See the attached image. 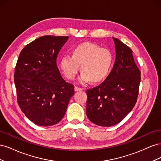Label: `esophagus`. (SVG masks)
Listing matches in <instances>:
<instances>
[{
	"mask_svg": "<svg viewBox=\"0 0 161 161\" xmlns=\"http://www.w3.org/2000/svg\"><path fill=\"white\" fill-rule=\"evenodd\" d=\"M82 89L80 88V87H78V86H75V91H82Z\"/></svg>",
	"mask_w": 161,
	"mask_h": 161,
	"instance_id": "obj_1",
	"label": "esophagus"
}]
</instances>
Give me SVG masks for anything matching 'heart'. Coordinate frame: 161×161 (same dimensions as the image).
<instances>
[{"instance_id": "heart-1", "label": "heart", "mask_w": 161, "mask_h": 161, "mask_svg": "<svg viewBox=\"0 0 161 161\" xmlns=\"http://www.w3.org/2000/svg\"><path fill=\"white\" fill-rule=\"evenodd\" d=\"M112 64L111 53L106 48L94 43H83L76 46L72 55L66 53L60 60V68L67 79H73L80 70L81 83L91 80L98 82L108 75Z\"/></svg>"}]
</instances>
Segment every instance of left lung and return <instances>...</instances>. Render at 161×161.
I'll use <instances>...</instances> for the list:
<instances>
[{
	"instance_id": "obj_1",
	"label": "left lung",
	"mask_w": 161,
	"mask_h": 161,
	"mask_svg": "<svg viewBox=\"0 0 161 161\" xmlns=\"http://www.w3.org/2000/svg\"><path fill=\"white\" fill-rule=\"evenodd\" d=\"M115 61L104 82L86 90V115L93 124L109 127L119 123L132 110L137 101L140 71L132 50L114 38Z\"/></svg>"
}]
</instances>
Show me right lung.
<instances>
[{
  "label": "right lung",
  "instance_id": "obj_1",
  "mask_svg": "<svg viewBox=\"0 0 161 161\" xmlns=\"http://www.w3.org/2000/svg\"><path fill=\"white\" fill-rule=\"evenodd\" d=\"M68 36L39 37L21 50L14 81L17 103L32 122L40 126L55 125L64 116L75 93L74 85L61 76L56 58Z\"/></svg>",
  "mask_w": 161,
  "mask_h": 161
}]
</instances>
